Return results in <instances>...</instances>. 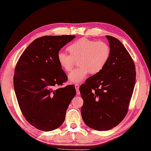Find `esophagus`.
I'll use <instances>...</instances> for the list:
<instances>
[{
	"label": "esophagus",
	"mask_w": 151,
	"mask_h": 151,
	"mask_svg": "<svg viewBox=\"0 0 151 151\" xmlns=\"http://www.w3.org/2000/svg\"><path fill=\"white\" fill-rule=\"evenodd\" d=\"M75 87H76V91H77V95H80V91L79 90V85L78 84H75Z\"/></svg>",
	"instance_id": "1"
}]
</instances>
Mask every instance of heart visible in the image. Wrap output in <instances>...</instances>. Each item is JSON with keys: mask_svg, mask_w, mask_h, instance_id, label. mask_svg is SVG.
<instances>
[{"mask_svg": "<svg viewBox=\"0 0 151 151\" xmlns=\"http://www.w3.org/2000/svg\"><path fill=\"white\" fill-rule=\"evenodd\" d=\"M70 55L60 51L57 59L60 67L65 72H70L78 60L79 67L68 75V80L72 83H79L89 73L97 74L104 68L111 54V49L107 43L81 38L67 47Z\"/></svg>", "mask_w": 151, "mask_h": 151, "instance_id": "heart-1", "label": "heart"}]
</instances>
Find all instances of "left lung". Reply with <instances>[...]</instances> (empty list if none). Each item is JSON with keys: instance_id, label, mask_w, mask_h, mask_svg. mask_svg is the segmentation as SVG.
Segmentation results:
<instances>
[{"instance_id": "8db88e82", "label": "left lung", "mask_w": 151, "mask_h": 151, "mask_svg": "<svg viewBox=\"0 0 151 151\" xmlns=\"http://www.w3.org/2000/svg\"><path fill=\"white\" fill-rule=\"evenodd\" d=\"M111 49L102 70L79 88L84 122L97 131H108L122 122L128 111L136 82L135 66L128 51L118 39L106 36Z\"/></svg>"}]
</instances>
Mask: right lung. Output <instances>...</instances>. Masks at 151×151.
Masks as SVG:
<instances>
[{
  "mask_svg": "<svg viewBox=\"0 0 151 151\" xmlns=\"http://www.w3.org/2000/svg\"><path fill=\"white\" fill-rule=\"evenodd\" d=\"M75 37L45 36L36 39L17 63L13 84L18 105L27 122L39 130L50 131L60 127L76 94L73 84L54 88L67 80L58 54Z\"/></svg>",
  "mask_w": 151,
  "mask_h": 151,
  "instance_id": "add662e5",
  "label": "right lung"
}]
</instances>
